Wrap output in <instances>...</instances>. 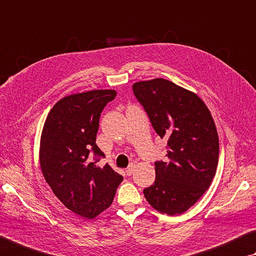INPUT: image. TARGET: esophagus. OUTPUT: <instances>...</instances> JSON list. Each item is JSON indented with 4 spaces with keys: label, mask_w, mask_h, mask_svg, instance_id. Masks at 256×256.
Here are the masks:
<instances>
[{
    "label": "esophagus",
    "mask_w": 256,
    "mask_h": 256,
    "mask_svg": "<svg viewBox=\"0 0 256 256\" xmlns=\"http://www.w3.org/2000/svg\"><path fill=\"white\" fill-rule=\"evenodd\" d=\"M134 169H136V164H130V166H128V169L125 170V172H126V174H128V176H131V174H133Z\"/></svg>",
    "instance_id": "esophagus-1"
}]
</instances>
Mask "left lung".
I'll list each match as a JSON object with an SVG mask.
<instances>
[{"mask_svg":"<svg viewBox=\"0 0 256 256\" xmlns=\"http://www.w3.org/2000/svg\"><path fill=\"white\" fill-rule=\"evenodd\" d=\"M133 92L158 136L168 138V159L154 164L156 181L143 190L144 197L156 210L180 215L215 176L220 154L215 122L200 97L164 78L138 82Z\"/></svg>","mask_w":256,"mask_h":256,"instance_id":"8db88e82","label":"left lung"}]
</instances>
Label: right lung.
<instances>
[{
    "label": "right lung",
    "mask_w": 256,
    "mask_h": 256,
    "mask_svg": "<svg viewBox=\"0 0 256 256\" xmlns=\"http://www.w3.org/2000/svg\"><path fill=\"white\" fill-rule=\"evenodd\" d=\"M113 90H90L64 97L54 104L44 125L39 160L46 181L68 209L95 218L112 205L123 176L106 164H96L104 153L96 144L100 118ZM92 152L95 162H90Z\"/></svg>",
    "instance_id": "right-lung-1"
}]
</instances>
